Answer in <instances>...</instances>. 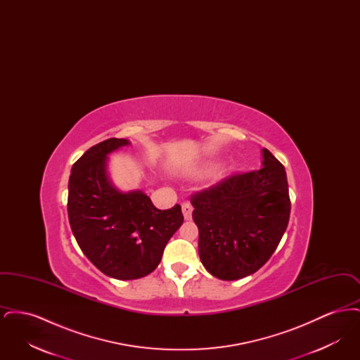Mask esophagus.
<instances>
[{"label":"esophagus","mask_w":360,"mask_h":360,"mask_svg":"<svg viewBox=\"0 0 360 360\" xmlns=\"http://www.w3.org/2000/svg\"><path fill=\"white\" fill-rule=\"evenodd\" d=\"M191 212H193V206H191L188 201H185L182 204V213H184L185 220H190L191 219Z\"/></svg>","instance_id":"esophagus-1"}]
</instances>
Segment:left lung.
Masks as SVG:
<instances>
[{
	"label": "left lung",
	"mask_w": 360,
	"mask_h": 360,
	"mask_svg": "<svg viewBox=\"0 0 360 360\" xmlns=\"http://www.w3.org/2000/svg\"><path fill=\"white\" fill-rule=\"evenodd\" d=\"M206 270L223 281L254 274L274 254L290 217L283 165L263 148V167L226 176L190 197Z\"/></svg>",
	"instance_id": "8db88e82"
}]
</instances>
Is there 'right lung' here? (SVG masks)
Segmentation results:
<instances>
[{"mask_svg": "<svg viewBox=\"0 0 360 360\" xmlns=\"http://www.w3.org/2000/svg\"><path fill=\"white\" fill-rule=\"evenodd\" d=\"M128 144L112 137L90 147L72 165L68 198L79 248L103 274L120 281L153 273L184 223L181 205L160 210L143 191L121 193L109 182L106 155Z\"/></svg>", "mask_w": 360, "mask_h": 360, "instance_id": "obj_1", "label": "right lung"}]
</instances>
